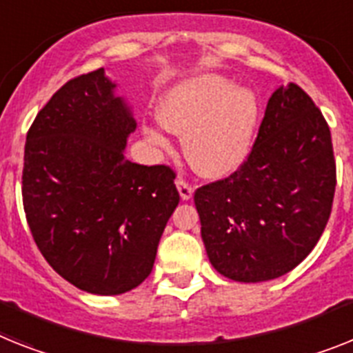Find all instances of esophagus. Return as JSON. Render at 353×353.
Segmentation results:
<instances>
[{"label": "esophagus", "mask_w": 353, "mask_h": 353, "mask_svg": "<svg viewBox=\"0 0 353 353\" xmlns=\"http://www.w3.org/2000/svg\"><path fill=\"white\" fill-rule=\"evenodd\" d=\"M176 186H177V190H179V195H181L183 201H190L192 199V195H194V186L186 181V179L179 177V179L176 181Z\"/></svg>", "instance_id": "esophagus-1"}]
</instances>
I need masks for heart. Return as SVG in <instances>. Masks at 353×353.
Segmentation results:
<instances>
[{
  "label": "heart",
  "instance_id": "obj_1",
  "mask_svg": "<svg viewBox=\"0 0 353 353\" xmlns=\"http://www.w3.org/2000/svg\"><path fill=\"white\" fill-rule=\"evenodd\" d=\"M259 100L248 88L217 73L177 82L158 105L167 131L185 136V152L201 176L222 179L242 167L251 152L259 123ZM154 149L167 152L170 141L158 127H143Z\"/></svg>",
  "mask_w": 353,
  "mask_h": 353
}]
</instances>
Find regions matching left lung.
Instances as JSON below:
<instances>
[{
    "mask_svg": "<svg viewBox=\"0 0 353 353\" xmlns=\"http://www.w3.org/2000/svg\"><path fill=\"white\" fill-rule=\"evenodd\" d=\"M334 192L328 123L300 85H280L244 165L195 190L210 262L222 276L244 283L292 271L318 244Z\"/></svg>",
    "mask_w": 353,
    "mask_h": 353,
    "instance_id": "1",
    "label": "left lung"
}]
</instances>
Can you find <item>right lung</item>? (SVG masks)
Here are the masks:
<instances>
[{
	"label": "right lung",
	"mask_w": 353,
	"mask_h": 353,
	"mask_svg": "<svg viewBox=\"0 0 353 353\" xmlns=\"http://www.w3.org/2000/svg\"><path fill=\"white\" fill-rule=\"evenodd\" d=\"M103 68L71 79L25 143L23 206L46 262L81 291L123 294L152 271L179 204L170 167L125 158L136 120Z\"/></svg>",
	"instance_id": "right-lung-1"
}]
</instances>
